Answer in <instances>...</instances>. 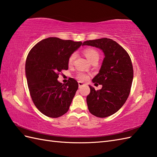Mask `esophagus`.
Segmentation results:
<instances>
[{"label": "esophagus", "instance_id": "obj_1", "mask_svg": "<svg viewBox=\"0 0 157 157\" xmlns=\"http://www.w3.org/2000/svg\"><path fill=\"white\" fill-rule=\"evenodd\" d=\"M85 84L83 83H82V82H78V86H79V87H82L83 86H84Z\"/></svg>", "mask_w": 157, "mask_h": 157}]
</instances>
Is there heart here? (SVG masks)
Segmentation results:
<instances>
[{
  "instance_id": "heart-1",
  "label": "heart",
  "mask_w": 157,
  "mask_h": 157,
  "mask_svg": "<svg viewBox=\"0 0 157 157\" xmlns=\"http://www.w3.org/2000/svg\"><path fill=\"white\" fill-rule=\"evenodd\" d=\"M83 53H84L85 56L91 62L98 60V59H99V53H98V52L96 49H94L93 48H86L83 51ZM75 53H74L69 57L67 61L69 65H71L74 63V60L75 59ZM76 78H77L78 79L80 80V81H85V80L88 78V76H87V75L83 74V73H79L77 76H76Z\"/></svg>"
}]
</instances>
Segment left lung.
I'll use <instances>...</instances> for the list:
<instances>
[{
  "instance_id": "left-lung-1",
  "label": "left lung",
  "mask_w": 157,
  "mask_h": 157,
  "mask_svg": "<svg viewBox=\"0 0 157 157\" xmlns=\"http://www.w3.org/2000/svg\"><path fill=\"white\" fill-rule=\"evenodd\" d=\"M85 45L100 48L105 56L99 73L92 79L102 87L96 90L89 86L88 110L97 117H108L118 111L129 96L134 75L132 61L126 51L111 39L89 40L83 43Z\"/></svg>"
}]
</instances>
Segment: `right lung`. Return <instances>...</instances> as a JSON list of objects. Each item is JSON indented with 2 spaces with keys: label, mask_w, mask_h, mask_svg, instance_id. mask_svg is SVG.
<instances>
[{
  "label": "right lung",
  "mask_w": 157,
  "mask_h": 157,
  "mask_svg": "<svg viewBox=\"0 0 157 157\" xmlns=\"http://www.w3.org/2000/svg\"><path fill=\"white\" fill-rule=\"evenodd\" d=\"M82 45L81 41L49 37L37 43L29 52L25 73L29 93L42 114L58 118L66 113L78 88V82L57 81L59 73L68 70V58Z\"/></svg>",
  "instance_id": "1"
}]
</instances>
